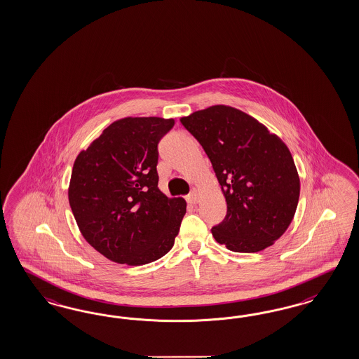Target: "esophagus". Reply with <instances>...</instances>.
<instances>
[{"instance_id": "1", "label": "esophagus", "mask_w": 359, "mask_h": 359, "mask_svg": "<svg viewBox=\"0 0 359 359\" xmlns=\"http://www.w3.org/2000/svg\"><path fill=\"white\" fill-rule=\"evenodd\" d=\"M185 200H187V203H188V204H191V205H192V204H196V203L198 201V191L194 188V189L191 191V194L187 196V198H185Z\"/></svg>"}]
</instances>
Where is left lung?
<instances>
[{"label":"left lung","instance_id":"1","mask_svg":"<svg viewBox=\"0 0 359 359\" xmlns=\"http://www.w3.org/2000/svg\"><path fill=\"white\" fill-rule=\"evenodd\" d=\"M180 122L203 146L226 198V216L212 228L215 239L236 252L271 246L290 226L300 196L288 147L261 122L225 105Z\"/></svg>","mask_w":359,"mask_h":359}]
</instances>
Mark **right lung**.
I'll list each match as a JSON object with an SVG mask.
<instances>
[{
  "instance_id": "1",
  "label": "right lung",
  "mask_w": 359,
  "mask_h": 359,
  "mask_svg": "<svg viewBox=\"0 0 359 359\" xmlns=\"http://www.w3.org/2000/svg\"><path fill=\"white\" fill-rule=\"evenodd\" d=\"M174 120L128 117L109 125L74 163L68 200L88 243L108 259L141 266L174 246L184 200L159 188L158 144Z\"/></svg>"
}]
</instances>
